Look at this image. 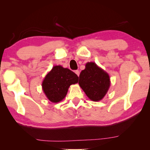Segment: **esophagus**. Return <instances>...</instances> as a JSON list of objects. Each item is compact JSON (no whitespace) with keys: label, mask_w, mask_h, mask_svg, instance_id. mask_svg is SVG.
Here are the masks:
<instances>
[{"label":"esophagus","mask_w":150,"mask_h":150,"mask_svg":"<svg viewBox=\"0 0 150 150\" xmlns=\"http://www.w3.org/2000/svg\"><path fill=\"white\" fill-rule=\"evenodd\" d=\"M75 73H76V75H77L78 77L79 76V74H80V72H79V71H78V70H76L75 71Z\"/></svg>","instance_id":"34e87169"}]
</instances>
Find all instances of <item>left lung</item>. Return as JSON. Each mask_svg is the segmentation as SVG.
I'll return each instance as SVG.
<instances>
[{
  "label": "left lung",
  "mask_w": 150,
  "mask_h": 150,
  "mask_svg": "<svg viewBox=\"0 0 150 150\" xmlns=\"http://www.w3.org/2000/svg\"><path fill=\"white\" fill-rule=\"evenodd\" d=\"M79 85L88 98L93 101H100L107 93L110 86L109 75L94 62H88L81 71Z\"/></svg>",
  "instance_id": "obj_1"
}]
</instances>
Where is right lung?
Segmentation results:
<instances>
[{"label": "right lung", "instance_id": "obj_1", "mask_svg": "<svg viewBox=\"0 0 150 150\" xmlns=\"http://www.w3.org/2000/svg\"><path fill=\"white\" fill-rule=\"evenodd\" d=\"M78 76L72 71L61 65H55L42 81V89L46 97L54 103L65 97L70 85L78 83Z\"/></svg>", "mask_w": 150, "mask_h": 150}]
</instances>
